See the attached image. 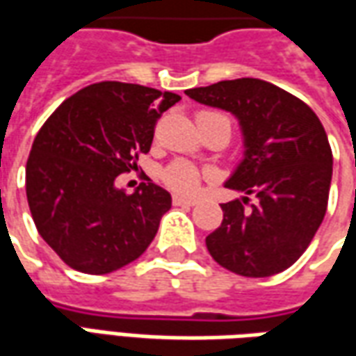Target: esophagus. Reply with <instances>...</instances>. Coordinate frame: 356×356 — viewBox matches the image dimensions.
Listing matches in <instances>:
<instances>
[{
    "instance_id": "1",
    "label": "esophagus",
    "mask_w": 356,
    "mask_h": 356,
    "mask_svg": "<svg viewBox=\"0 0 356 356\" xmlns=\"http://www.w3.org/2000/svg\"><path fill=\"white\" fill-rule=\"evenodd\" d=\"M173 204H175V206H195L196 200L195 198H185V196L175 195L173 196Z\"/></svg>"
}]
</instances>
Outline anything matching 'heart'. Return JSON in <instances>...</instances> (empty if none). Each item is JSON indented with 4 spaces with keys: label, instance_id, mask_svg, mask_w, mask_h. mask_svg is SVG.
Segmentation results:
<instances>
[{
    "label": "heart",
    "instance_id": "obj_1",
    "mask_svg": "<svg viewBox=\"0 0 356 356\" xmlns=\"http://www.w3.org/2000/svg\"><path fill=\"white\" fill-rule=\"evenodd\" d=\"M200 115H218V113H200ZM198 115V118H200ZM163 181L177 193L191 195L195 193L196 186L200 183V171L196 170L193 163L188 161H173L170 168L163 173Z\"/></svg>",
    "mask_w": 356,
    "mask_h": 356
}]
</instances>
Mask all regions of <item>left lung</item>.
<instances>
[{
	"label": "left lung",
	"mask_w": 356,
	"mask_h": 356,
	"mask_svg": "<svg viewBox=\"0 0 356 356\" xmlns=\"http://www.w3.org/2000/svg\"><path fill=\"white\" fill-rule=\"evenodd\" d=\"M185 94L235 115L245 146L225 181L245 196L221 204L223 221L206 237L208 252L245 277L287 270L307 250L327 208L334 158L320 119L297 96L260 79L221 81ZM247 194L257 196L248 211Z\"/></svg>",
	"instance_id": "left-lung-1"
}]
</instances>
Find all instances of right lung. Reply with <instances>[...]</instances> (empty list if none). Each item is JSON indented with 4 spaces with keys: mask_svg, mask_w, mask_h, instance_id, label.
Masks as SVG:
<instances>
[{
    "mask_svg": "<svg viewBox=\"0 0 356 356\" xmlns=\"http://www.w3.org/2000/svg\"><path fill=\"white\" fill-rule=\"evenodd\" d=\"M179 94L96 83L67 98L42 125L26 161V198L42 238L73 270L92 275L131 264L152 243L171 195L115 179L152 146L161 113Z\"/></svg>",
    "mask_w": 356,
    "mask_h": 356,
    "instance_id": "1",
    "label": "right lung"
}]
</instances>
